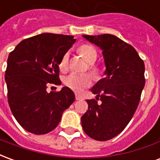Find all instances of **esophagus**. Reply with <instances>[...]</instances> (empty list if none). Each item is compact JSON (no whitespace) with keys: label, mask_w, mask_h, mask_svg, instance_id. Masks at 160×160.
I'll list each match as a JSON object with an SVG mask.
<instances>
[{"label":"esophagus","mask_w":160,"mask_h":160,"mask_svg":"<svg viewBox=\"0 0 160 160\" xmlns=\"http://www.w3.org/2000/svg\"><path fill=\"white\" fill-rule=\"evenodd\" d=\"M75 98H76V100H81V99H83V97L79 94H75Z\"/></svg>","instance_id":"1"}]
</instances>
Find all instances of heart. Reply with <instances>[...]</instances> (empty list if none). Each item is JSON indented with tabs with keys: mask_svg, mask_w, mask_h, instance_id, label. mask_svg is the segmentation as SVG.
<instances>
[{
	"mask_svg": "<svg viewBox=\"0 0 160 160\" xmlns=\"http://www.w3.org/2000/svg\"><path fill=\"white\" fill-rule=\"evenodd\" d=\"M78 53L83 57L84 59L89 63V70L95 77L99 76L100 68L95 64L97 60L98 53L93 46L90 44H81L77 49ZM69 65V52H65L61 57L59 62V68L62 71H66ZM92 79L88 73H72L67 75L63 79V83L67 87L76 92H80L85 88L90 87Z\"/></svg>",
	"mask_w": 160,
	"mask_h": 160,
	"instance_id": "b5f03b06",
	"label": "heart"
}]
</instances>
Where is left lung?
<instances>
[{"label": "left lung", "mask_w": 160, "mask_h": 160, "mask_svg": "<svg viewBox=\"0 0 160 160\" xmlns=\"http://www.w3.org/2000/svg\"><path fill=\"white\" fill-rule=\"evenodd\" d=\"M83 38L103 50L106 76L91 89L97 97L87 100L81 124L89 137L108 141L120 134L135 113L145 86L144 62L133 46L114 35Z\"/></svg>", "instance_id": "1"}]
</instances>
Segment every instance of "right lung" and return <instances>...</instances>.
Masks as SVG:
<instances>
[{
	"label": "right lung",
	"mask_w": 160,
	"mask_h": 160,
	"mask_svg": "<svg viewBox=\"0 0 160 160\" xmlns=\"http://www.w3.org/2000/svg\"><path fill=\"white\" fill-rule=\"evenodd\" d=\"M74 42L73 36L42 33L24 39L9 54L5 73L8 101L17 122L30 133L44 134L55 129L75 99L67 87L49 93L46 91L49 84H62L60 59Z\"/></svg>",
	"instance_id": "add662e5"
}]
</instances>
